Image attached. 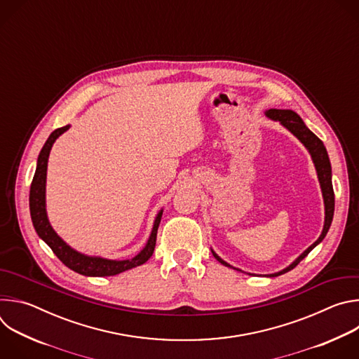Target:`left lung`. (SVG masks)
<instances>
[{"instance_id": "1", "label": "left lung", "mask_w": 359, "mask_h": 359, "mask_svg": "<svg viewBox=\"0 0 359 359\" xmlns=\"http://www.w3.org/2000/svg\"><path fill=\"white\" fill-rule=\"evenodd\" d=\"M264 115L274 121V122H278L283 128H285L290 133H292L302 144L304 147L309 150L310 156H311V161L314 163V168H316V172H317V177H318V183H320V187H321V193H323V200H324V227H323V231L320 234V237L309 247L306 250H304L298 257L291 263L288 264L285 269L277 271V273H273V274H266L264 277H277V276H281L290 270H292L302 259H305L306 255H309V252L316 248L327 236L330 227H331V223H332V217H334V208H335V197H334V189H332V169H331V162H330V158H328V153H327V149L324 146V143L309 129L306 128V125L304 123V121L299 118V115L291 109H269L264 112ZM215 259L222 263L223 266L229 267V269H233L236 271H240V273H244L243 270L240 269H236L233 267L231 264H229L227 262H224L220 255L216 254V251L213 248H210ZM250 274V273H247ZM250 276H254V274H250Z\"/></svg>"}]
</instances>
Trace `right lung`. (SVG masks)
I'll list each match as a JSON object with an SVG mask.
<instances>
[{
  "instance_id": "1",
  "label": "right lung",
  "mask_w": 359,
  "mask_h": 359,
  "mask_svg": "<svg viewBox=\"0 0 359 359\" xmlns=\"http://www.w3.org/2000/svg\"><path fill=\"white\" fill-rule=\"evenodd\" d=\"M71 125H67L64 128H60L54 130L46 139L45 144L42 146L38 161H36V169L35 175L31 183L29 190V212H31V220L34 224V229L41 240H43L49 248L54 251L57 257L71 270L75 273H79L86 277H109L116 276L123 271L132 270L135 267H139L144 264L153 254L156 245V236H158V227L162 220L163 209H161L153 222V227L150 231V236L144 244V247L135 254L130 259L123 260H112L107 257H100V255H89L85 252H81L75 248H72L65 240H62L58 233L50 226L48 213H46V170H48V159L50 149H53L55 140L65 133Z\"/></svg>"
}]
</instances>
